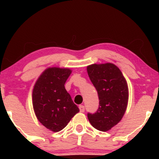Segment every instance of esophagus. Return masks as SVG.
Returning a JSON list of instances; mask_svg holds the SVG:
<instances>
[{
  "label": "esophagus",
  "mask_w": 159,
  "mask_h": 159,
  "mask_svg": "<svg viewBox=\"0 0 159 159\" xmlns=\"http://www.w3.org/2000/svg\"><path fill=\"white\" fill-rule=\"evenodd\" d=\"M79 109L81 112H84V105H79Z\"/></svg>",
  "instance_id": "obj_1"
}]
</instances>
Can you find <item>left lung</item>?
<instances>
[{
  "mask_svg": "<svg viewBox=\"0 0 159 159\" xmlns=\"http://www.w3.org/2000/svg\"><path fill=\"white\" fill-rule=\"evenodd\" d=\"M87 71L99 98L98 109L88 113V118L94 129L107 131L124 116L129 101L127 82L119 68L111 63L91 65Z\"/></svg>",
  "mask_w": 159,
  "mask_h": 159,
  "instance_id": "obj_1",
  "label": "left lung"
}]
</instances>
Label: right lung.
Instances as JSON below:
<instances>
[{"label":"right lung","instance_id":"add662e5","mask_svg":"<svg viewBox=\"0 0 159 159\" xmlns=\"http://www.w3.org/2000/svg\"><path fill=\"white\" fill-rule=\"evenodd\" d=\"M70 73L69 68H48L40 75L34 86L32 103L37 118L54 132L66 127L79 111L65 88Z\"/></svg>","mask_w":159,"mask_h":159}]
</instances>
